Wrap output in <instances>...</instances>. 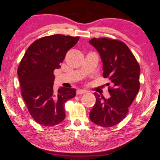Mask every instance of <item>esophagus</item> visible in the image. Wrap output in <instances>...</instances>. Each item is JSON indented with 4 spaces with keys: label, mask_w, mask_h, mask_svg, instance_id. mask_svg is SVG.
Wrapping results in <instances>:
<instances>
[{
    "label": "esophagus",
    "mask_w": 160,
    "mask_h": 160,
    "mask_svg": "<svg viewBox=\"0 0 160 160\" xmlns=\"http://www.w3.org/2000/svg\"><path fill=\"white\" fill-rule=\"evenodd\" d=\"M87 91L86 90H84V89H78L77 91V93L78 94H83V93H87Z\"/></svg>",
    "instance_id": "obj_1"
}]
</instances>
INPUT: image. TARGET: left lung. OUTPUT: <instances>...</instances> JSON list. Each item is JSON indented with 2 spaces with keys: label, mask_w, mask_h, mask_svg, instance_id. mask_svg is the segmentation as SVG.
<instances>
[{
  "label": "left lung",
  "mask_w": 160,
  "mask_h": 160,
  "mask_svg": "<svg viewBox=\"0 0 160 160\" xmlns=\"http://www.w3.org/2000/svg\"><path fill=\"white\" fill-rule=\"evenodd\" d=\"M99 53L103 63V76L112 83L110 97L105 99L94 93L96 101L90 112V120L96 125L110 128L120 122L128 112L140 88V67L124 42L109 38L89 40Z\"/></svg>",
  "instance_id": "1"
}]
</instances>
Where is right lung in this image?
<instances>
[{
    "label": "right lung",
    "mask_w": 160,
    "mask_h": 160,
    "mask_svg": "<svg viewBox=\"0 0 160 160\" xmlns=\"http://www.w3.org/2000/svg\"><path fill=\"white\" fill-rule=\"evenodd\" d=\"M79 37L53 35L35 40L26 51L18 67L22 96L32 118L40 125L52 127L65 118L64 104L76 96L75 88L53 91L55 75L69 49Z\"/></svg>",
    "instance_id": "add662e5"
}]
</instances>
